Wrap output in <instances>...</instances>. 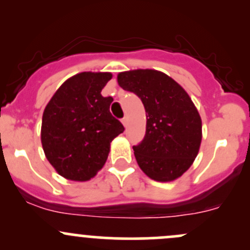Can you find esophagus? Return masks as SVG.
<instances>
[{"label": "esophagus", "instance_id": "1", "mask_svg": "<svg viewBox=\"0 0 250 250\" xmlns=\"http://www.w3.org/2000/svg\"><path fill=\"white\" fill-rule=\"evenodd\" d=\"M122 123H123V125H125V127H127V125H128V118H127V117H123V118H122Z\"/></svg>", "mask_w": 250, "mask_h": 250}]
</instances>
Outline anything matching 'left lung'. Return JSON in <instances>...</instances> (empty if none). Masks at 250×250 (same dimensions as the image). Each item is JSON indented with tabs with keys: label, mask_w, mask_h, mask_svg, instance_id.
I'll use <instances>...</instances> for the list:
<instances>
[{
	"label": "left lung",
	"mask_w": 250,
	"mask_h": 250,
	"mask_svg": "<svg viewBox=\"0 0 250 250\" xmlns=\"http://www.w3.org/2000/svg\"><path fill=\"white\" fill-rule=\"evenodd\" d=\"M125 90L137 94L146 111V133L133 146L144 173L156 181H173L195 161L202 140V121L191 98L179 83L156 70L118 74Z\"/></svg>",
	"instance_id": "obj_1"
}]
</instances>
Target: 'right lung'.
I'll return each instance as SVG.
<instances>
[{
    "label": "right lung",
    "instance_id": "obj_1",
    "mask_svg": "<svg viewBox=\"0 0 250 250\" xmlns=\"http://www.w3.org/2000/svg\"><path fill=\"white\" fill-rule=\"evenodd\" d=\"M110 72H81L65 81L44 109L41 141L44 155L64 178L87 181L103 168L110 144L123 133L102 89Z\"/></svg>",
    "mask_w": 250,
    "mask_h": 250
}]
</instances>
